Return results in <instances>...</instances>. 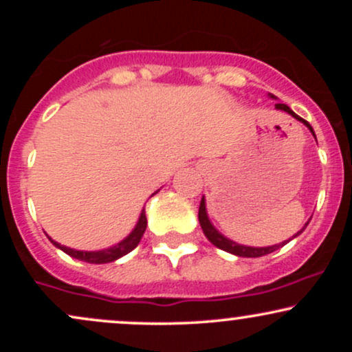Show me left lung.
Wrapping results in <instances>:
<instances>
[{"label": "left lung", "instance_id": "1", "mask_svg": "<svg viewBox=\"0 0 352 352\" xmlns=\"http://www.w3.org/2000/svg\"><path fill=\"white\" fill-rule=\"evenodd\" d=\"M270 98L276 99L273 94H270ZM274 109H278V111H283V112H288L289 116L294 117V119L300 120V122L305 124L306 127L309 129L311 134L314 135L313 127H311V125H309L308 122H306V120H302L300 116L294 114V112H293L292 109H289L288 106H286V104H274ZM314 139H316V135H314ZM199 221H200L201 230H204L205 236H207L208 240L212 241V243L217 246V248L223 250V252H228V253H232V254H236V256H243V258H258V256H265V254H268V253H273L274 250L281 248L283 245H286V243H288V241H292L293 238H296L298 235H300V233H302V230L308 227V223H309V221H306L305 227H302V228L300 230V232L294 233V235H293L292 238H289V240L281 241V243H276V245H272V246H246V245H240V243H236V241L230 240V238H227L225 235H221V233L218 232V230H217L215 227H213V223H212V221H210L208 213H207V201H205V197H204V199H201V201H200Z\"/></svg>", "mask_w": 352, "mask_h": 352}]
</instances>
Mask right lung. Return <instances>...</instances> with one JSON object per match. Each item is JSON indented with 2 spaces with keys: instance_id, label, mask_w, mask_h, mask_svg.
Instances as JSON below:
<instances>
[{
  "instance_id": "obj_1",
  "label": "right lung",
  "mask_w": 352,
  "mask_h": 352,
  "mask_svg": "<svg viewBox=\"0 0 352 352\" xmlns=\"http://www.w3.org/2000/svg\"><path fill=\"white\" fill-rule=\"evenodd\" d=\"M159 190H157V192H159ZM155 193H152V195H155ZM145 228H147V217H145V208H142V212H140L139 220H137L134 230H132V232L129 233L124 240H120L119 243H116L114 246H109V248L96 250V252H86V250H74V248H69V246L60 245V243H58V241L52 240L50 235H47V238H50L51 243L54 245L56 248L63 250L64 253H67L69 256L76 258V260L86 261V263L102 265V263H111V261H116V260H119V258H122L124 254L131 253L132 250H134L135 246L140 243V240H142Z\"/></svg>"
}]
</instances>
